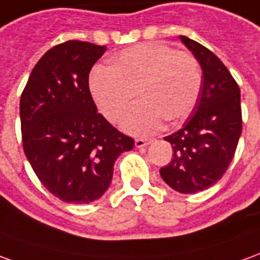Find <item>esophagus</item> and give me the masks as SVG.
Wrapping results in <instances>:
<instances>
[{
  "label": "esophagus",
  "instance_id": "esophagus-1",
  "mask_svg": "<svg viewBox=\"0 0 260 260\" xmlns=\"http://www.w3.org/2000/svg\"><path fill=\"white\" fill-rule=\"evenodd\" d=\"M152 141H154L152 139H136L134 145H136L137 148H143V147H147L148 144H151Z\"/></svg>",
  "mask_w": 260,
  "mask_h": 260
}]
</instances>
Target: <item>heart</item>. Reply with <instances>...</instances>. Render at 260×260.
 <instances>
[{"label":"heart","mask_w":260,"mask_h":260,"mask_svg":"<svg viewBox=\"0 0 260 260\" xmlns=\"http://www.w3.org/2000/svg\"><path fill=\"white\" fill-rule=\"evenodd\" d=\"M202 89L198 60L159 43H145L121 51L110 68L95 67L89 75V91L99 110L110 121H123L132 134H150L162 127L165 119L179 123L192 113Z\"/></svg>","instance_id":"obj_1"}]
</instances>
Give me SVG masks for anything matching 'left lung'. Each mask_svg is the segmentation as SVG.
I'll use <instances>...</instances> for the list:
<instances>
[{
	"mask_svg": "<svg viewBox=\"0 0 260 260\" xmlns=\"http://www.w3.org/2000/svg\"><path fill=\"white\" fill-rule=\"evenodd\" d=\"M180 40L203 70L202 89L183 127L165 137L174 148V158L159 174L176 192L198 193L221 179L233 161L242 133L241 93L213 51L186 36Z\"/></svg>",
	"mask_w": 260,
	"mask_h": 260,
	"instance_id": "left-lung-1",
	"label": "left lung"
}]
</instances>
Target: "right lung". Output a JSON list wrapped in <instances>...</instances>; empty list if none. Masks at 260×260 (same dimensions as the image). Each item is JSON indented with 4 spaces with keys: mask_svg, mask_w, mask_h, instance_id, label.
<instances>
[{
    "mask_svg": "<svg viewBox=\"0 0 260 260\" xmlns=\"http://www.w3.org/2000/svg\"><path fill=\"white\" fill-rule=\"evenodd\" d=\"M106 46L68 40L46 51L22 92V144L46 189L66 203L88 204L109 187L113 164L133 148L101 113L89 71Z\"/></svg>",
    "mask_w": 260,
    "mask_h": 260,
    "instance_id": "right-lung-1",
    "label": "right lung"
}]
</instances>
